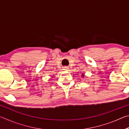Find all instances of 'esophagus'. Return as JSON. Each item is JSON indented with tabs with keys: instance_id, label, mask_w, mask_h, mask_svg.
<instances>
[{
	"instance_id": "esophagus-1",
	"label": "esophagus",
	"mask_w": 129,
	"mask_h": 129,
	"mask_svg": "<svg viewBox=\"0 0 129 129\" xmlns=\"http://www.w3.org/2000/svg\"><path fill=\"white\" fill-rule=\"evenodd\" d=\"M68 67H64V70H65V71H68Z\"/></svg>"
}]
</instances>
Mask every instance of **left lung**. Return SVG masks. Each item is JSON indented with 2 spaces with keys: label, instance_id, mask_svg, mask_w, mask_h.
<instances>
[{
  "label": "left lung",
  "instance_id": "1",
  "mask_svg": "<svg viewBox=\"0 0 129 129\" xmlns=\"http://www.w3.org/2000/svg\"><path fill=\"white\" fill-rule=\"evenodd\" d=\"M82 77H84V74H82Z\"/></svg>",
  "mask_w": 129,
  "mask_h": 129
}]
</instances>
